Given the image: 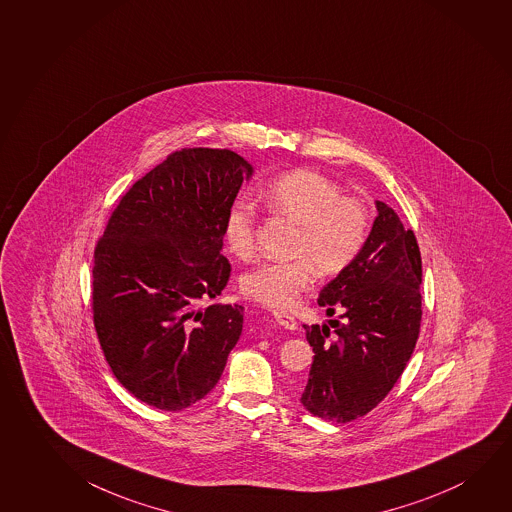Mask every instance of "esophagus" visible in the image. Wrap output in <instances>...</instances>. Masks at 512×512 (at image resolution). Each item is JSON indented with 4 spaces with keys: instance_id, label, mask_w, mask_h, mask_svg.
I'll return each instance as SVG.
<instances>
[{
    "instance_id": "obj_1",
    "label": "esophagus",
    "mask_w": 512,
    "mask_h": 512,
    "mask_svg": "<svg viewBox=\"0 0 512 512\" xmlns=\"http://www.w3.org/2000/svg\"><path fill=\"white\" fill-rule=\"evenodd\" d=\"M273 317L276 323L280 324L285 330H298V321L294 319V315L284 310H273Z\"/></svg>"
}]
</instances>
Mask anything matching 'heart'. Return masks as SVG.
I'll list each match as a JSON object with an SVG mask.
<instances>
[{
  "label": "heart",
  "instance_id": "1",
  "mask_svg": "<svg viewBox=\"0 0 512 512\" xmlns=\"http://www.w3.org/2000/svg\"><path fill=\"white\" fill-rule=\"evenodd\" d=\"M260 202L271 213L299 227L291 262L264 260L241 278L246 298L266 307L285 308L314 284V267L324 276L339 275L362 252L369 234V213L362 200L342 195V188L323 173L294 170L260 189ZM223 239L239 259L255 248V211L244 200L228 207Z\"/></svg>",
  "mask_w": 512,
  "mask_h": 512
}]
</instances>
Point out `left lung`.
Returning a JSON list of instances; mask_svg holds the SVG:
<instances>
[{
  "instance_id": "1",
  "label": "left lung",
  "mask_w": 512,
  "mask_h": 512,
  "mask_svg": "<svg viewBox=\"0 0 512 512\" xmlns=\"http://www.w3.org/2000/svg\"><path fill=\"white\" fill-rule=\"evenodd\" d=\"M362 252L319 294L337 315L307 326L314 363L301 404L315 417L346 424L367 415L406 369L422 321V259L413 230L385 202H376Z\"/></svg>"
}]
</instances>
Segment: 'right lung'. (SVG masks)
Returning a JSON list of instances; mask_svg holds the SVG:
<instances>
[{"instance_id": "obj_1", "label": "right lung", "mask_w": 512, "mask_h": 512, "mask_svg": "<svg viewBox=\"0 0 512 512\" xmlns=\"http://www.w3.org/2000/svg\"><path fill=\"white\" fill-rule=\"evenodd\" d=\"M253 166L228 149H182L133 184L94 252L92 310L118 383L179 411L220 381L241 305H209L230 278L223 221Z\"/></svg>"}]
</instances>
